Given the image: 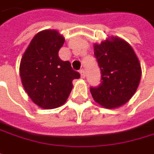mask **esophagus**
Masks as SVG:
<instances>
[{
    "mask_svg": "<svg viewBox=\"0 0 154 154\" xmlns=\"http://www.w3.org/2000/svg\"><path fill=\"white\" fill-rule=\"evenodd\" d=\"M79 72H80V75H81V77H82V78H85V71L84 69H80Z\"/></svg>",
    "mask_w": 154,
    "mask_h": 154,
    "instance_id": "1",
    "label": "esophagus"
}]
</instances>
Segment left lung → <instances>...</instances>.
Returning a JSON list of instances; mask_svg holds the SVG:
<instances>
[{"label": "left lung", "instance_id": "8db88e82", "mask_svg": "<svg viewBox=\"0 0 154 154\" xmlns=\"http://www.w3.org/2000/svg\"><path fill=\"white\" fill-rule=\"evenodd\" d=\"M94 56L101 75V83L90 88L94 100L106 108L125 104L137 91L141 78V66L132 48L113 38L95 44Z\"/></svg>", "mask_w": 154, "mask_h": 154}]
</instances>
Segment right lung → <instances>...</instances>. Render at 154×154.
I'll return each mask as SVG.
<instances>
[{"instance_id":"1","label":"right lung","mask_w":154,"mask_h":154,"mask_svg":"<svg viewBox=\"0 0 154 154\" xmlns=\"http://www.w3.org/2000/svg\"><path fill=\"white\" fill-rule=\"evenodd\" d=\"M64 38L47 30L34 36L23 55L20 76L23 85L38 106L56 108L65 103L72 90V81L80 77L69 61H62L59 50Z\"/></svg>"}]
</instances>
